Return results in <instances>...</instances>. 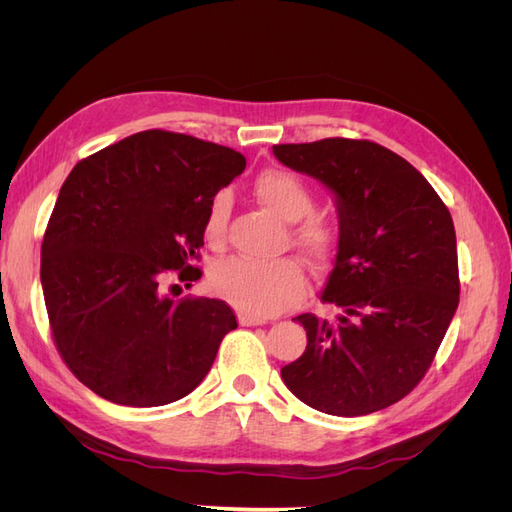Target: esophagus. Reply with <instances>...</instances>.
Here are the masks:
<instances>
[{
  "instance_id": "1",
  "label": "esophagus",
  "mask_w": 512,
  "mask_h": 512,
  "mask_svg": "<svg viewBox=\"0 0 512 512\" xmlns=\"http://www.w3.org/2000/svg\"><path fill=\"white\" fill-rule=\"evenodd\" d=\"M239 324L241 327H258V324H267V318H260L254 314H239Z\"/></svg>"
}]
</instances>
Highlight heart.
I'll return each mask as SVG.
<instances>
[{"mask_svg": "<svg viewBox=\"0 0 512 512\" xmlns=\"http://www.w3.org/2000/svg\"><path fill=\"white\" fill-rule=\"evenodd\" d=\"M254 196L262 207L284 222H297L294 241L314 260L329 258L335 247V226L324 215L310 213L312 192L297 175L280 168H267L254 179ZM230 203L226 194H215L203 222V235L211 247H220L226 239ZM306 218L303 219L302 215ZM211 290L241 312L273 316L297 305L307 288L305 273L297 260H252L228 258L218 262L209 275Z\"/></svg>", "mask_w": 512, "mask_h": 512, "instance_id": "obj_1", "label": "heart"}]
</instances>
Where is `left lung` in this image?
<instances>
[{"label":"left lung","mask_w":512,"mask_h":512,"mask_svg":"<svg viewBox=\"0 0 512 512\" xmlns=\"http://www.w3.org/2000/svg\"><path fill=\"white\" fill-rule=\"evenodd\" d=\"M273 153L327 185L339 215L335 265L320 294L339 314L294 318L307 348L282 367L284 384L324 414L389 408L423 380L459 305L451 213L410 162L378 143L324 138Z\"/></svg>","instance_id":"left-lung-1"}]
</instances>
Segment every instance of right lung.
<instances>
[{"label":"right lung","instance_id":"add662e5","mask_svg":"<svg viewBox=\"0 0 512 512\" xmlns=\"http://www.w3.org/2000/svg\"><path fill=\"white\" fill-rule=\"evenodd\" d=\"M239 151L145 130L72 168L42 241L55 346L87 389L119 406H166L203 382L228 331L220 299L164 292L200 280L209 200L243 173ZM179 288L170 284V290Z\"/></svg>","mask_w":512,"mask_h":512}]
</instances>
